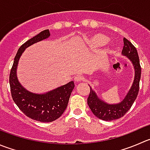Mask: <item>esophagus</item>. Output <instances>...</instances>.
<instances>
[{
	"label": "esophagus",
	"mask_w": 150,
	"mask_h": 150,
	"mask_svg": "<svg viewBox=\"0 0 150 150\" xmlns=\"http://www.w3.org/2000/svg\"><path fill=\"white\" fill-rule=\"evenodd\" d=\"M84 79L83 77L81 75H76L74 78V81H76V82H80V81H82Z\"/></svg>",
	"instance_id": "1"
}]
</instances>
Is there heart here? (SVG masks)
Wrapping results in <instances>:
<instances>
[{
	"instance_id": "obj_1",
	"label": "heart",
	"mask_w": 150,
	"mask_h": 150,
	"mask_svg": "<svg viewBox=\"0 0 150 150\" xmlns=\"http://www.w3.org/2000/svg\"><path fill=\"white\" fill-rule=\"evenodd\" d=\"M108 41V39L106 36L101 34H97L93 36L92 38L91 39V40L89 41V44L91 46L97 47V46H102L103 45L106 44Z\"/></svg>"
}]
</instances>
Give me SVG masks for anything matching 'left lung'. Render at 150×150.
<instances>
[{"label": "left lung", "instance_id": "1", "mask_svg": "<svg viewBox=\"0 0 150 150\" xmlns=\"http://www.w3.org/2000/svg\"><path fill=\"white\" fill-rule=\"evenodd\" d=\"M123 41L124 46L122 54L126 56L131 62L135 70L133 83L125 97L122 101L117 104H109L101 100L89 86L90 93L87 99L88 107L95 117L105 121H112L122 117L130 110L139 94L142 69L137 50L126 38L123 39Z\"/></svg>", "mask_w": 150, "mask_h": 150}]
</instances>
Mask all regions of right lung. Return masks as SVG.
<instances>
[{"mask_svg": "<svg viewBox=\"0 0 150 150\" xmlns=\"http://www.w3.org/2000/svg\"><path fill=\"white\" fill-rule=\"evenodd\" d=\"M50 36V30L47 29L24 43L16 54L9 75L10 88L14 102L28 117L41 122H51L63 114L75 87L73 81H70L47 92L36 94L24 88L17 79V65L25 50Z\"/></svg>", "mask_w": 150, "mask_h": 150, "instance_id": "obj_1", "label": "right lung"}]
</instances>
